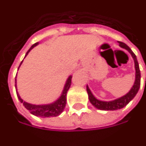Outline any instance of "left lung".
Returning <instances> with one entry per match:
<instances>
[{"instance_id":"obj_1","label":"left lung","mask_w":146,"mask_h":146,"mask_svg":"<svg viewBox=\"0 0 146 146\" xmlns=\"http://www.w3.org/2000/svg\"><path fill=\"white\" fill-rule=\"evenodd\" d=\"M119 42V46L121 48L126 50L130 53L131 57L133 58V62H134V69H135V80H134L133 86L131 87L130 90L126 94L121 97L117 98L115 100H110V101H103V100H100L96 99L94 96V95L92 93V92L87 85V92L88 95L89 101L96 108L103 110V111H115V110H119V109L126 107L137 95V92L140 88L141 73L136 55L133 54V52L130 50V47L126 44H125L124 42Z\"/></svg>"}]
</instances>
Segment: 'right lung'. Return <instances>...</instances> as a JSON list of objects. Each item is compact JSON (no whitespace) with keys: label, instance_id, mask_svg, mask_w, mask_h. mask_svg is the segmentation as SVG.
Wrapping results in <instances>:
<instances>
[{"label":"right lung","instance_id":"add662e5","mask_svg":"<svg viewBox=\"0 0 146 146\" xmlns=\"http://www.w3.org/2000/svg\"><path fill=\"white\" fill-rule=\"evenodd\" d=\"M37 45H38V42L35 43L34 45H32L31 46V48L28 50V51L27 52L25 57L29 54V52L34 48L35 46H36ZM23 63V61L20 63L19 68L21 66V64ZM72 75L69 76V77L67 78V80L66 81V84L64 85L63 90L61 93V96H59L56 100L54 102H52L50 104H32L30 103L24 101L22 98L20 97L19 92H17V86H16V94L18 96V99L20 101V103H22L24 106V108L27 109L29 111L38 117H42V118H50V117H56V116L60 115L62 114V112L64 111L65 107L66 104V95H67V92L70 89V85L72 83Z\"/></svg>","mask_w":146,"mask_h":146}]
</instances>
